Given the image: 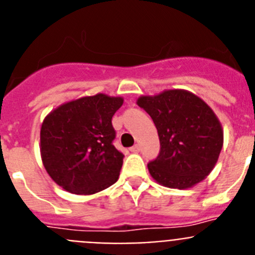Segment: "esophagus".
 Segmentation results:
<instances>
[{
  "instance_id": "34e87169",
  "label": "esophagus",
  "mask_w": 255,
  "mask_h": 255,
  "mask_svg": "<svg viewBox=\"0 0 255 255\" xmlns=\"http://www.w3.org/2000/svg\"><path fill=\"white\" fill-rule=\"evenodd\" d=\"M130 150H131L132 153H138L139 150H140V145H139V144H135V145H132V147L130 148Z\"/></svg>"
}]
</instances>
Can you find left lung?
Wrapping results in <instances>:
<instances>
[{
    "label": "left lung",
    "instance_id": "1",
    "mask_svg": "<svg viewBox=\"0 0 255 255\" xmlns=\"http://www.w3.org/2000/svg\"><path fill=\"white\" fill-rule=\"evenodd\" d=\"M136 103L158 131L159 154L148 163L153 179L167 188L186 189L208 176L224 144V131L211 107L177 89L143 96Z\"/></svg>",
    "mask_w": 255,
    "mask_h": 255
}]
</instances>
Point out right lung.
Masks as SVG:
<instances>
[{
	"instance_id": "1",
	"label": "right lung",
	"mask_w": 255,
	"mask_h": 255,
	"mask_svg": "<svg viewBox=\"0 0 255 255\" xmlns=\"http://www.w3.org/2000/svg\"><path fill=\"white\" fill-rule=\"evenodd\" d=\"M120 97L96 94L56 108L40 129V154L52 180L74 194H94L117 181L124 154L114 145Z\"/></svg>"
}]
</instances>
